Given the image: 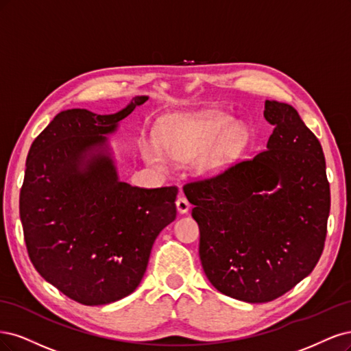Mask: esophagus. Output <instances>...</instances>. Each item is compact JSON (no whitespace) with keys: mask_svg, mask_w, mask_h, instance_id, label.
Wrapping results in <instances>:
<instances>
[{"mask_svg":"<svg viewBox=\"0 0 351 351\" xmlns=\"http://www.w3.org/2000/svg\"><path fill=\"white\" fill-rule=\"evenodd\" d=\"M176 208H178V211H179L180 214L188 213V210H189V202H188V199H186L184 195L178 197V199H176Z\"/></svg>","mask_w":351,"mask_h":351,"instance_id":"1","label":"esophagus"}]
</instances>
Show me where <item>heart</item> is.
<instances>
[{"label": "heart", "mask_w": 351, "mask_h": 351, "mask_svg": "<svg viewBox=\"0 0 351 351\" xmlns=\"http://www.w3.org/2000/svg\"><path fill=\"white\" fill-rule=\"evenodd\" d=\"M250 130L220 110H202L169 119L160 128L159 141L145 140L141 154L147 163L165 169L173 160L188 162L201 156L202 172L216 173L230 166L250 143Z\"/></svg>", "instance_id": "obj_1"}]
</instances>
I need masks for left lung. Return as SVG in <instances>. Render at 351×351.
<instances>
[{"instance_id":"left-lung-1","label":"left lung","mask_w":351,"mask_h":351,"mask_svg":"<svg viewBox=\"0 0 351 351\" xmlns=\"http://www.w3.org/2000/svg\"><path fill=\"white\" fill-rule=\"evenodd\" d=\"M264 117L274 125L264 152L184 185L207 278L247 303L274 300L312 273L331 206L321 143L298 110L265 100Z\"/></svg>"}]
</instances>
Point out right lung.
<instances>
[{
    "mask_svg": "<svg viewBox=\"0 0 351 351\" xmlns=\"http://www.w3.org/2000/svg\"><path fill=\"white\" fill-rule=\"evenodd\" d=\"M147 96L117 114L69 109L27 154L20 220L33 267L70 299L96 306L125 298L145 273L156 237L176 219V186L122 182L106 134Z\"/></svg>",
    "mask_w": 351,
    "mask_h": 351,
    "instance_id": "right-lung-1",
    "label": "right lung"
}]
</instances>
